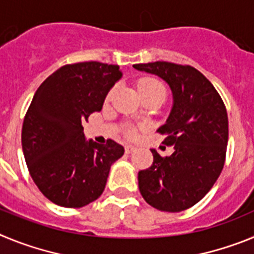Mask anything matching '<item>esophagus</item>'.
I'll use <instances>...</instances> for the list:
<instances>
[{
  "instance_id": "34e87169",
  "label": "esophagus",
  "mask_w": 254,
  "mask_h": 254,
  "mask_svg": "<svg viewBox=\"0 0 254 254\" xmlns=\"http://www.w3.org/2000/svg\"><path fill=\"white\" fill-rule=\"evenodd\" d=\"M134 150H136V147L132 146V145H126V146H125L126 154H131V152H133Z\"/></svg>"
}]
</instances>
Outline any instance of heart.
<instances>
[{
	"instance_id": "obj_1",
	"label": "heart",
	"mask_w": 254,
	"mask_h": 254,
	"mask_svg": "<svg viewBox=\"0 0 254 254\" xmlns=\"http://www.w3.org/2000/svg\"><path fill=\"white\" fill-rule=\"evenodd\" d=\"M138 90H150V91H159L163 95H165V87L156 78H143L138 84Z\"/></svg>"
}]
</instances>
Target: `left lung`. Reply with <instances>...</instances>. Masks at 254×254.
I'll use <instances>...</instances> for the list:
<instances>
[{
	"label": "left lung",
	"mask_w": 254,
	"mask_h": 254,
	"mask_svg": "<svg viewBox=\"0 0 254 254\" xmlns=\"http://www.w3.org/2000/svg\"><path fill=\"white\" fill-rule=\"evenodd\" d=\"M133 67L164 80L173 95L169 116L158 132L174 152L161 158L152 149L154 161L138 172V188L152 207L181 212L201 201L223 170L229 134L225 105L194 67L161 61Z\"/></svg>",
	"instance_id": "left-lung-1"
}]
</instances>
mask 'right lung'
<instances>
[{
    "mask_svg": "<svg viewBox=\"0 0 254 254\" xmlns=\"http://www.w3.org/2000/svg\"><path fill=\"white\" fill-rule=\"evenodd\" d=\"M121 77L118 64H66L35 91L22 123V151L34 183L56 205L77 208L99 198L112 164L125 154L113 140L87 141L82 127Z\"/></svg>",
    "mask_w": 254,
    "mask_h": 254,
    "instance_id": "1",
    "label": "right lung"
}]
</instances>
